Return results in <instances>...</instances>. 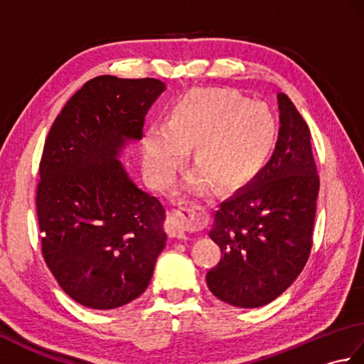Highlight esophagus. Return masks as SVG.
I'll list each match as a JSON object with an SVG mask.
<instances>
[{"instance_id":"34e87169","label":"esophagus","mask_w":364,"mask_h":364,"mask_svg":"<svg viewBox=\"0 0 364 364\" xmlns=\"http://www.w3.org/2000/svg\"><path fill=\"white\" fill-rule=\"evenodd\" d=\"M200 220H202V215L194 210V205L186 202V200H180L178 208L168 213L166 230L172 237H184L186 231L200 223Z\"/></svg>"}]
</instances>
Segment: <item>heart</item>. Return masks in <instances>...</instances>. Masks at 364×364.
I'll return each instance as SVG.
<instances>
[{
  "label": "heart",
  "mask_w": 364,
  "mask_h": 364,
  "mask_svg": "<svg viewBox=\"0 0 364 364\" xmlns=\"http://www.w3.org/2000/svg\"><path fill=\"white\" fill-rule=\"evenodd\" d=\"M277 125L267 106L231 89H197L170 106L166 127L145 131V166L158 186L170 183L192 145L194 186L211 181L218 189L241 186L264 164Z\"/></svg>",
  "instance_id": "heart-1"
}]
</instances>
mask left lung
<instances>
[{
  "instance_id": "left-lung-1",
  "label": "left lung",
  "mask_w": 364,
  "mask_h": 364,
  "mask_svg": "<svg viewBox=\"0 0 364 364\" xmlns=\"http://www.w3.org/2000/svg\"><path fill=\"white\" fill-rule=\"evenodd\" d=\"M280 131L261 172L219 205L210 236L220 261L208 270V288L239 308H257L289 288L313 247L319 175L311 133L280 92Z\"/></svg>"
}]
</instances>
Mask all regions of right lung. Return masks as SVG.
I'll return each instance as SVG.
<instances>
[{
	"instance_id": "add662e5",
	"label": "right lung",
	"mask_w": 364,
	"mask_h": 364,
	"mask_svg": "<svg viewBox=\"0 0 364 364\" xmlns=\"http://www.w3.org/2000/svg\"><path fill=\"white\" fill-rule=\"evenodd\" d=\"M166 84L102 75L68 100L45 139L36 208L42 255L78 304L112 310L149 286L166 247V210L117 159L144 136Z\"/></svg>"
}]
</instances>
